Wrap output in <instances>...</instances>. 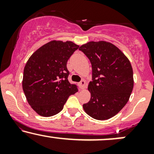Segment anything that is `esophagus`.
Here are the masks:
<instances>
[{
    "label": "esophagus",
    "mask_w": 154,
    "mask_h": 154,
    "mask_svg": "<svg viewBox=\"0 0 154 154\" xmlns=\"http://www.w3.org/2000/svg\"><path fill=\"white\" fill-rule=\"evenodd\" d=\"M79 88H80V89H82V90L85 89V85H86L85 81V80L81 81V82L79 83Z\"/></svg>",
    "instance_id": "34e87169"
}]
</instances>
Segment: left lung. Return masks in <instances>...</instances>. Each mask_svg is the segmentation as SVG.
I'll use <instances>...</instances> for the list:
<instances>
[{
    "label": "left lung",
    "mask_w": 154,
    "mask_h": 154,
    "mask_svg": "<svg viewBox=\"0 0 154 154\" xmlns=\"http://www.w3.org/2000/svg\"><path fill=\"white\" fill-rule=\"evenodd\" d=\"M79 50L91 61L93 77L88 88L91 100L83 104V109L93 119H110L126 105L133 89L130 61L121 50L109 42H88Z\"/></svg>",
    "instance_id": "obj_1"
}]
</instances>
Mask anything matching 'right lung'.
I'll return each mask as SVG.
<instances>
[{
	"mask_svg": "<svg viewBox=\"0 0 154 154\" xmlns=\"http://www.w3.org/2000/svg\"><path fill=\"white\" fill-rule=\"evenodd\" d=\"M79 45L72 41L52 40L38 48L24 69L22 88L37 114L48 117L63 109L69 95L78 91L68 80L66 63Z\"/></svg>",
	"mask_w": 154,
	"mask_h": 154,
	"instance_id": "right-lung-1",
	"label": "right lung"
}]
</instances>
